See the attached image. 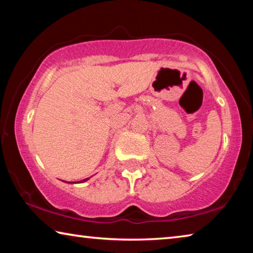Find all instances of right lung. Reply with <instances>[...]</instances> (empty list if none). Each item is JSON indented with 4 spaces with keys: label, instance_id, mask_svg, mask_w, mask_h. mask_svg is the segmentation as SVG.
<instances>
[{
    "label": "right lung",
    "instance_id": "1",
    "mask_svg": "<svg viewBox=\"0 0 253 253\" xmlns=\"http://www.w3.org/2000/svg\"><path fill=\"white\" fill-rule=\"evenodd\" d=\"M90 178H86V179H84V180H81V181H78V182H73V183H82V182H85V181H87V180H89ZM70 183V182H69Z\"/></svg>",
    "mask_w": 253,
    "mask_h": 253
}]
</instances>
